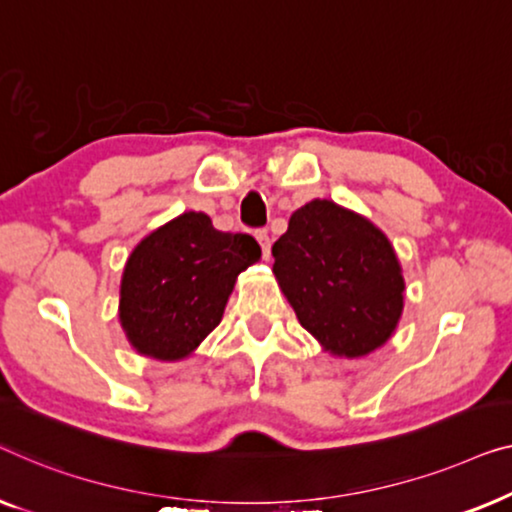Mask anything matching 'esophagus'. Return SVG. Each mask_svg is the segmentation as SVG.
I'll return each mask as SVG.
<instances>
[{
  "mask_svg": "<svg viewBox=\"0 0 512 512\" xmlns=\"http://www.w3.org/2000/svg\"><path fill=\"white\" fill-rule=\"evenodd\" d=\"M255 239L259 241V246H262L264 259H269V257H271V239H269V232H266V229H259V232H255Z\"/></svg>",
  "mask_w": 512,
  "mask_h": 512,
  "instance_id": "obj_1",
  "label": "esophagus"
}]
</instances>
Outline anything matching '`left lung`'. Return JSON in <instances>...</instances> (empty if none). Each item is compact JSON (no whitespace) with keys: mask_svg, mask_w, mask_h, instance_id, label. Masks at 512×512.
Wrapping results in <instances>:
<instances>
[{"mask_svg":"<svg viewBox=\"0 0 512 512\" xmlns=\"http://www.w3.org/2000/svg\"><path fill=\"white\" fill-rule=\"evenodd\" d=\"M271 255L301 327L334 355H369L397 329L401 266L387 236L362 215L327 199L308 201Z\"/></svg>","mask_w":512,"mask_h":512,"instance_id":"1","label":"left lung"}]
</instances>
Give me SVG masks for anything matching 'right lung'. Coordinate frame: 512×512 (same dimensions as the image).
<instances>
[{"label": "right lung", "mask_w": 512, "mask_h": 512, "mask_svg": "<svg viewBox=\"0 0 512 512\" xmlns=\"http://www.w3.org/2000/svg\"><path fill=\"white\" fill-rule=\"evenodd\" d=\"M262 257L250 234L218 232L204 213H183L129 255L120 322L141 355L174 362L220 325L236 276Z\"/></svg>", "instance_id": "obj_1"}]
</instances>
